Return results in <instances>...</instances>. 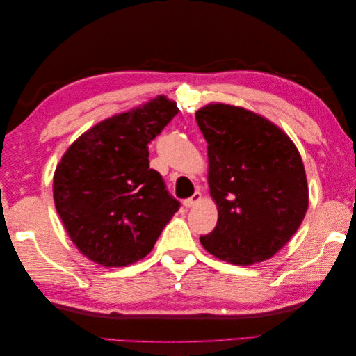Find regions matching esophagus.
<instances>
[{
    "label": "esophagus",
    "instance_id": "esophagus-1",
    "mask_svg": "<svg viewBox=\"0 0 356 356\" xmlns=\"http://www.w3.org/2000/svg\"><path fill=\"white\" fill-rule=\"evenodd\" d=\"M200 199H202V195L199 191H196L195 195H193L191 197H188V199H186L184 200V207L186 208H193V207H196V204L200 202Z\"/></svg>",
    "mask_w": 356,
    "mask_h": 356
}]
</instances>
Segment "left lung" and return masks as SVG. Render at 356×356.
Masks as SVG:
<instances>
[{"instance_id":"obj_1","label":"left lung","mask_w":356,"mask_h":356,"mask_svg":"<svg viewBox=\"0 0 356 356\" xmlns=\"http://www.w3.org/2000/svg\"><path fill=\"white\" fill-rule=\"evenodd\" d=\"M208 143L215 229L200 236L220 260L248 266L273 257L300 227L309 204L303 161L293 141L267 118L209 104L196 113Z\"/></svg>"}]
</instances>
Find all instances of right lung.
Masks as SVG:
<instances>
[{
	"label": "right lung",
	"mask_w": 356,
	"mask_h": 356,
	"mask_svg": "<svg viewBox=\"0 0 356 356\" xmlns=\"http://www.w3.org/2000/svg\"><path fill=\"white\" fill-rule=\"evenodd\" d=\"M178 111L175 102L157 96L93 126L60 159L55 207L89 260L106 267L141 260L179 209L148 161V144Z\"/></svg>",
	"instance_id": "add662e5"
}]
</instances>
